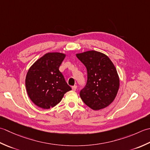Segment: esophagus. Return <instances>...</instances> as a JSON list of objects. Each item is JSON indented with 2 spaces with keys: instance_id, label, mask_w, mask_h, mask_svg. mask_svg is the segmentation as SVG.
<instances>
[{
  "instance_id": "esophagus-1",
  "label": "esophagus",
  "mask_w": 150,
  "mask_h": 150,
  "mask_svg": "<svg viewBox=\"0 0 150 150\" xmlns=\"http://www.w3.org/2000/svg\"><path fill=\"white\" fill-rule=\"evenodd\" d=\"M72 91H75L76 89H77V86H76V85H74V86H72Z\"/></svg>"
}]
</instances>
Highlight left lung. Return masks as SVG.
I'll return each instance as SVG.
<instances>
[{
	"label": "left lung",
	"mask_w": 150,
	"mask_h": 150,
	"mask_svg": "<svg viewBox=\"0 0 150 150\" xmlns=\"http://www.w3.org/2000/svg\"><path fill=\"white\" fill-rule=\"evenodd\" d=\"M86 67L87 81L79 93L81 100L93 110L105 108L113 102L120 86V79L114 64L108 56L88 50L76 54Z\"/></svg>",
	"instance_id": "obj_1"
}]
</instances>
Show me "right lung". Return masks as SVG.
<instances>
[{"instance_id": "add662e5", "label": "right lung", "mask_w": 150, "mask_h": 150, "mask_svg": "<svg viewBox=\"0 0 150 150\" xmlns=\"http://www.w3.org/2000/svg\"><path fill=\"white\" fill-rule=\"evenodd\" d=\"M66 54L48 52L30 67L25 85L32 102L39 108L48 109L59 103L67 92L72 90L59 68Z\"/></svg>"}]
</instances>
